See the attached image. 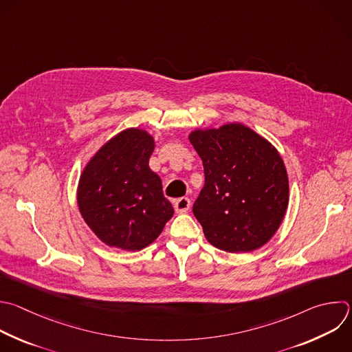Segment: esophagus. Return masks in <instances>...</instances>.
<instances>
[{"label": "esophagus", "instance_id": "34e87169", "mask_svg": "<svg viewBox=\"0 0 352 352\" xmlns=\"http://www.w3.org/2000/svg\"><path fill=\"white\" fill-rule=\"evenodd\" d=\"M174 208L177 212H186L190 208V200L188 197H179L174 200Z\"/></svg>", "mask_w": 352, "mask_h": 352}]
</instances>
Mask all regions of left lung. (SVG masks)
<instances>
[{
    "label": "left lung",
    "instance_id": "obj_1",
    "mask_svg": "<svg viewBox=\"0 0 352 352\" xmlns=\"http://www.w3.org/2000/svg\"><path fill=\"white\" fill-rule=\"evenodd\" d=\"M189 141L204 167V186L193 214L206 239L229 253L264 246L289 203L287 173L278 151L239 123L196 130Z\"/></svg>",
    "mask_w": 352,
    "mask_h": 352
}]
</instances>
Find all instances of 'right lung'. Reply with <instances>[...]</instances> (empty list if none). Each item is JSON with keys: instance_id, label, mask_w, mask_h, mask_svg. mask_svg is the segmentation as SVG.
<instances>
[{"instance_id": "obj_1", "label": "right lung", "mask_w": 352, "mask_h": 352, "mask_svg": "<svg viewBox=\"0 0 352 352\" xmlns=\"http://www.w3.org/2000/svg\"><path fill=\"white\" fill-rule=\"evenodd\" d=\"M153 149L146 131L129 129L106 142L81 174L80 212L107 246L141 250L160 235L174 214L160 177L149 168Z\"/></svg>"}]
</instances>
